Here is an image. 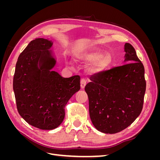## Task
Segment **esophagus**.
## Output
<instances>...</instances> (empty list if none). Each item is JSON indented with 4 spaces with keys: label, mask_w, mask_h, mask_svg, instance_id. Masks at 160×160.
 Segmentation results:
<instances>
[{
    "label": "esophagus",
    "mask_w": 160,
    "mask_h": 160,
    "mask_svg": "<svg viewBox=\"0 0 160 160\" xmlns=\"http://www.w3.org/2000/svg\"><path fill=\"white\" fill-rule=\"evenodd\" d=\"M86 84H87L86 80L85 79H81V89H84Z\"/></svg>",
    "instance_id": "34e87169"
}]
</instances>
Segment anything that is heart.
I'll return each mask as SVG.
<instances>
[{
  "mask_svg": "<svg viewBox=\"0 0 160 160\" xmlns=\"http://www.w3.org/2000/svg\"><path fill=\"white\" fill-rule=\"evenodd\" d=\"M102 53L99 50H94L89 52L81 53L77 52L75 54L76 60H84L87 62L94 63L91 67V71L93 72L102 71L107 69L112 62V57L108 52Z\"/></svg>",
  "mask_w": 160,
  "mask_h": 160,
  "instance_id": "1",
  "label": "heart"
}]
</instances>
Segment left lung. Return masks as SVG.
Returning <instances> with one entry per match:
<instances>
[{"instance_id": "obj_1", "label": "left lung", "mask_w": 160, "mask_h": 160, "mask_svg": "<svg viewBox=\"0 0 160 160\" xmlns=\"http://www.w3.org/2000/svg\"><path fill=\"white\" fill-rule=\"evenodd\" d=\"M124 64L96 72L85 90L95 128L105 133L127 128L141 113L146 82L144 67L129 43L124 45Z\"/></svg>"}]
</instances>
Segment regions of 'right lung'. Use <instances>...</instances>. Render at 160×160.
Here are the masks:
<instances>
[{"label": "right lung", "instance_id": "add662e5", "mask_svg": "<svg viewBox=\"0 0 160 160\" xmlns=\"http://www.w3.org/2000/svg\"><path fill=\"white\" fill-rule=\"evenodd\" d=\"M52 42L37 38L18 58L13 78L17 108L21 117L41 129L57 128L65 118V107L80 89V77L64 78L52 71L56 61Z\"/></svg>", "mask_w": 160, "mask_h": 160}]
</instances>
